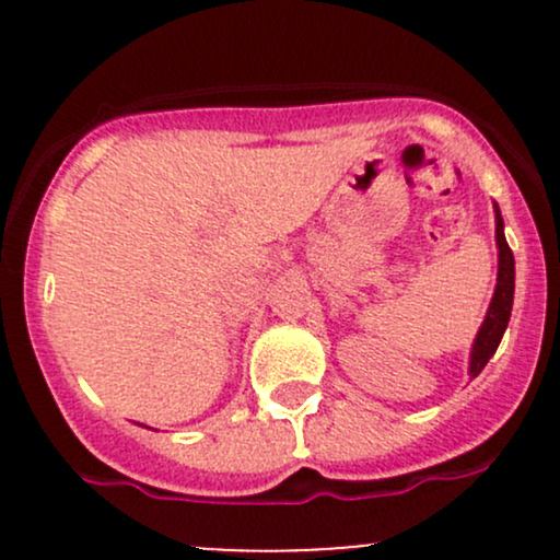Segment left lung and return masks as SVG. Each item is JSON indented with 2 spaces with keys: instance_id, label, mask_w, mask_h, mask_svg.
I'll return each instance as SVG.
<instances>
[{
  "instance_id": "8db88e82",
  "label": "left lung",
  "mask_w": 560,
  "mask_h": 560,
  "mask_svg": "<svg viewBox=\"0 0 560 560\" xmlns=\"http://www.w3.org/2000/svg\"><path fill=\"white\" fill-rule=\"evenodd\" d=\"M494 236H498V287H494L490 311H487L485 324L477 334V342H474L471 350V369L468 374L479 376L481 369H485L487 361L498 350L500 339H503L508 320H511V307H513V281H516V266H513V253L508 247L505 234H503V218H500L498 205H494Z\"/></svg>"
}]
</instances>
